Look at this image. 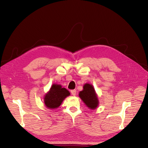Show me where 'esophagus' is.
Returning <instances> with one entry per match:
<instances>
[{"instance_id":"1","label":"esophagus","mask_w":148,"mask_h":148,"mask_svg":"<svg viewBox=\"0 0 148 148\" xmlns=\"http://www.w3.org/2000/svg\"><path fill=\"white\" fill-rule=\"evenodd\" d=\"M71 94H72L73 95H75L76 91L75 90H71Z\"/></svg>"}]
</instances>
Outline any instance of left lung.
<instances>
[{"label": "left lung", "mask_w": 148, "mask_h": 148, "mask_svg": "<svg viewBox=\"0 0 148 148\" xmlns=\"http://www.w3.org/2000/svg\"><path fill=\"white\" fill-rule=\"evenodd\" d=\"M84 89L79 92V95L85 105L91 109H95L98 106L99 100L92 85L86 84Z\"/></svg>", "instance_id": "8db88e82"}]
</instances>
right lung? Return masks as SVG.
Masks as SVG:
<instances>
[{"label": "right lung", "mask_w": 148, "mask_h": 148, "mask_svg": "<svg viewBox=\"0 0 148 148\" xmlns=\"http://www.w3.org/2000/svg\"><path fill=\"white\" fill-rule=\"evenodd\" d=\"M70 95V92L60 85H52L49 91L46 94L44 98L45 106L49 109H55L62 104L63 100Z\"/></svg>", "instance_id": "obj_1"}]
</instances>
